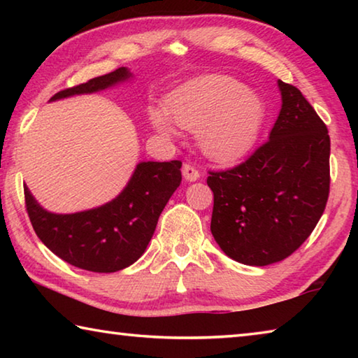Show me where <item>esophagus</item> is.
<instances>
[{"mask_svg": "<svg viewBox=\"0 0 358 358\" xmlns=\"http://www.w3.org/2000/svg\"><path fill=\"white\" fill-rule=\"evenodd\" d=\"M181 172H183V177L187 181H196L201 178V172H199L192 164H185L183 169H181Z\"/></svg>", "mask_w": 358, "mask_h": 358, "instance_id": "1", "label": "esophagus"}]
</instances>
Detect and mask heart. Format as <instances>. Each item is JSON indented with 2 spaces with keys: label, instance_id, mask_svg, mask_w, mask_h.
Returning a JSON list of instances; mask_svg holds the SVG:
<instances>
[{
  "label": "heart",
  "instance_id": "1",
  "mask_svg": "<svg viewBox=\"0 0 358 358\" xmlns=\"http://www.w3.org/2000/svg\"><path fill=\"white\" fill-rule=\"evenodd\" d=\"M265 118V106L243 83L226 76L199 78L175 90L153 123L164 134L171 123L197 132L205 155L220 162L240 159L256 143Z\"/></svg>",
  "mask_w": 358,
  "mask_h": 358
}]
</instances>
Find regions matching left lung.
Instances as JSON below:
<instances>
[{
	"label": "left lung",
	"instance_id": "left-lung-1",
	"mask_svg": "<svg viewBox=\"0 0 358 358\" xmlns=\"http://www.w3.org/2000/svg\"><path fill=\"white\" fill-rule=\"evenodd\" d=\"M282 106L270 138L227 171H208L211 234L230 259L264 266L305 243L330 192V136L294 85L278 80Z\"/></svg>",
	"mask_w": 358,
	"mask_h": 358
}]
</instances>
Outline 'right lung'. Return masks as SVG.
Wrapping results in <instances>:
<instances>
[{"label":"right lung","instance_id":"add662e5","mask_svg":"<svg viewBox=\"0 0 358 358\" xmlns=\"http://www.w3.org/2000/svg\"><path fill=\"white\" fill-rule=\"evenodd\" d=\"M129 76L128 69L118 68L62 90L50 101L99 92ZM180 167L181 161L141 162L117 199L99 208L74 215L48 213L25 186L29 221L42 243L64 262L94 273L123 270L147 250L159 215L181 183Z\"/></svg>","mask_w":358,"mask_h":358}]
</instances>
